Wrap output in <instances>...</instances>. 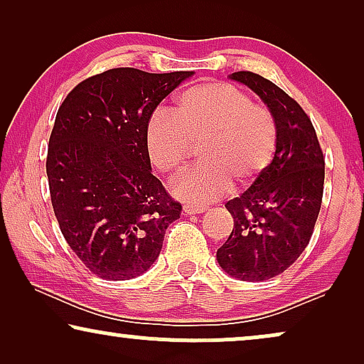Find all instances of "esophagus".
I'll return each instance as SVG.
<instances>
[{
	"mask_svg": "<svg viewBox=\"0 0 364 364\" xmlns=\"http://www.w3.org/2000/svg\"><path fill=\"white\" fill-rule=\"evenodd\" d=\"M207 210V207H202V205H191V203H186L183 205V213L186 215H197V213H203Z\"/></svg>",
	"mask_w": 364,
	"mask_h": 364,
	"instance_id": "esophagus-1",
	"label": "esophagus"
}]
</instances>
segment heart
Masks as SVG:
<instances>
[{
  "label": "heart",
  "mask_w": 364,
  "mask_h": 364,
  "mask_svg": "<svg viewBox=\"0 0 364 364\" xmlns=\"http://www.w3.org/2000/svg\"><path fill=\"white\" fill-rule=\"evenodd\" d=\"M152 166L176 177L200 144L202 164L173 187L181 200L197 203L220 198L235 181L255 183L272 166L278 129L272 112L228 82H200L173 99L171 114L157 111L144 132Z\"/></svg>",
  "instance_id": "b5f03b06"
}]
</instances>
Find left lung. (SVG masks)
I'll return each instance as SVG.
<instances>
[{
	"label": "left lung",
	"mask_w": 364,
	"mask_h": 364,
	"mask_svg": "<svg viewBox=\"0 0 364 364\" xmlns=\"http://www.w3.org/2000/svg\"><path fill=\"white\" fill-rule=\"evenodd\" d=\"M272 112L278 147L268 171L240 197L225 203L233 230L217 250L228 275L263 282L280 275L305 250L323 198L325 159L315 127L295 99L260 74L232 73Z\"/></svg>",
	"instance_id": "8db88e82"
}]
</instances>
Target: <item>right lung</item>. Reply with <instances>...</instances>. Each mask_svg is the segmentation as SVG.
<instances>
[{
  "mask_svg": "<svg viewBox=\"0 0 364 364\" xmlns=\"http://www.w3.org/2000/svg\"><path fill=\"white\" fill-rule=\"evenodd\" d=\"M192 71L116 68L79 82L56 114L46 173L68 245L104 280H131L161 253L182 205L152 176L144 132Z\"/></svg>",
  "mask_w": 364,
  "mask_h": 364,
  "instance_id": "1",
  "label": "right lung"
}]
</instances>
